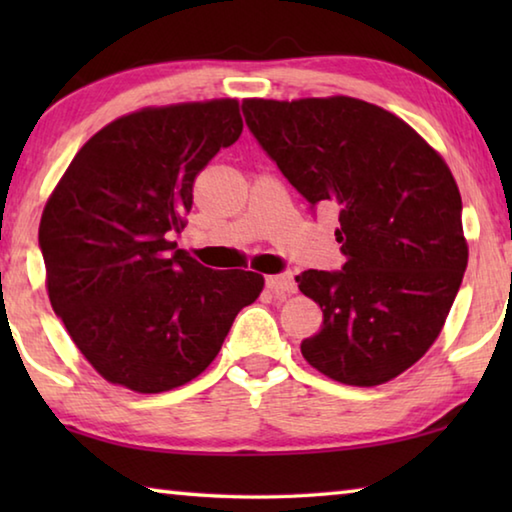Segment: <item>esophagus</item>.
<instances>
[{
  "label": "esophagus",
  "instance_id": "1",
  "mask_svg": "<svg viewBox=\"0 0 512 512\" xmlns=\"http://www.w3.org/2000/svg\"><path fill=\"white\" fill-rule=\"evenodd\" d=\"M266 287L271 289L277 298H287V296H291V293H296V280H293L291 273L268 275Z\"/></svg>",
  "mask_w": 512,
  "mask_h": 512
}]
</instances>
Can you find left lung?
I'll return each instance as SVG.
<instances>
[{
    "label": "left lung",
    "mask_w": 512,
    "mask_h": 512,
    "mask_svg": "<svg viewBox=\"0 0 512 512\" xmlns=\"http://www.w3.org/2000/svg\"><path fill=\"white\" fill-rule=\"evenodd\" d=\"M244 115L289 183L339 210L343 271L296 277L323 309L302 357L348 386L402 375L443 332L467 266L461 192L443 155L393 112L343 94L244 99Z\"/></svg>",
    "instance_id": "1"
}]
</instances>
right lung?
I'll return each instance as SVG.
<instances>
[{
  "instance_id": "add662e5",
  "label": "right lung",
  "mask_w": 512,
  "mask_h": 512,
  "mask_svg": "<svg viewBox=\"0 0 512 512\" xmlns=\"http://www.w3.org/2000/svg\"><path fill=\"white\" fill-rule=\"evenodd\" d=\"M237 99L149 106L110 121L69 162L40 219L47 293L99 375L135 393L196 379L264 277L212 271L169 241L194 180L239 140Z\"/></svg>"
}]
</instances>
